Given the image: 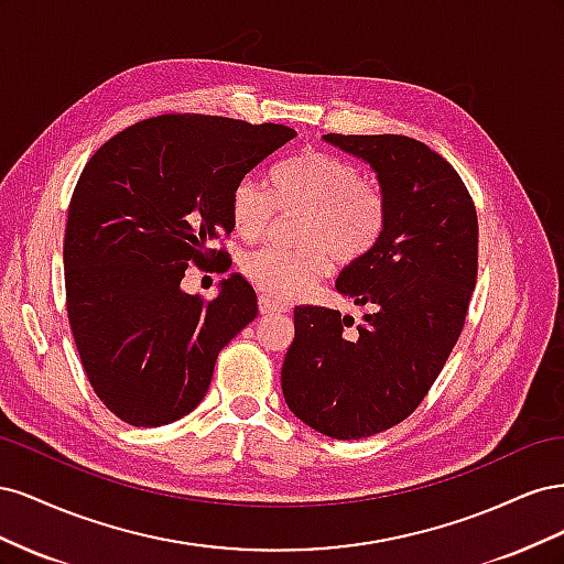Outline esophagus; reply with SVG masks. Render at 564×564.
<instances>
[{
	"instance_id": "obj_1",
	"label": "esophagus",
	"mask_w": 564,
	"mask_h": 564,
	"mask_svg": "<svg viewBox=\"0 0 564 564\" xmlns=\"http://www.w3.org/2000/svg\"><path fill=\"white\" fill-rule=\"evenodd\" d=\"M259 311L261 315H272V313H284L286 305L272 301L270 296H259Z\"/></svg>"
}]
</instances>
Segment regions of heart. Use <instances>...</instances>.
I'll return each instance as SVG.
<instances>
[{
	"mask_svg": "<svg viewBox=\"0 0 564 564\" xmlns=\"http://www.w3.org/2000/svg\"><path fill=\"white\" fill-rule=\"evenodd\" d=\"M230 224L242 240H259L275 212L303 209L296 247L265 245L242 256V275L259 292L292 299L327 275L332 259L350 265L381 240L388 204L352 162L332 152L305 150L270 172V191L245 176L230 191Z\"/></svg>",
	"mask_w": 564,
	"mask_h": 564,
	"instance_id": "1",
	"label": "heart"
}]
</instances>
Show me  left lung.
Here are the masks:
<instances>
[{
    "instance_id": "left-lung-1",
    "label": "left lung",
    "mask_w": 564,
    "mask_h": 564,
    "mask_svg": "<svg viewBox=\"0 0 564 564\" xmlns=\"http://www.w3.org/2000/svg\"><path fill=\"white\" fill-rule=\"evenodd\" d=\"M329 143L379 174L388 218L365 259L336 289L367 315L294 311L282 365V395L311 429L336 440L377 435L429 395L464 332L477 280V212L456 169L400 133L344 135Z\"/></svg>"
}]
</instances>
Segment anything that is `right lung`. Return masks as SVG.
Returning a JSON list of instances; mask_svg holds the SVG:
<instances>
[{
    "instance_id": "right-lung-1",
    "label": "right lung",
    "mask_w": 564,
    "mask_h": 564,
    "mask_svg": "<svg viewBox=\"0 0 564 564\" xmlns=\"http://www.w3.org/2000/svg\"><path fill=\"white\" fill-rule=\"evenodd\" d=\"M292 139L284 124L169 112L115 133L84 166L65 224V305L87 379L117 419L155 429L193 412L218 352L259 313L240 275L214 299L181 292V280L187 265L230 268L220 242L232 185Z\"/></svg>"
}]
</instances>
